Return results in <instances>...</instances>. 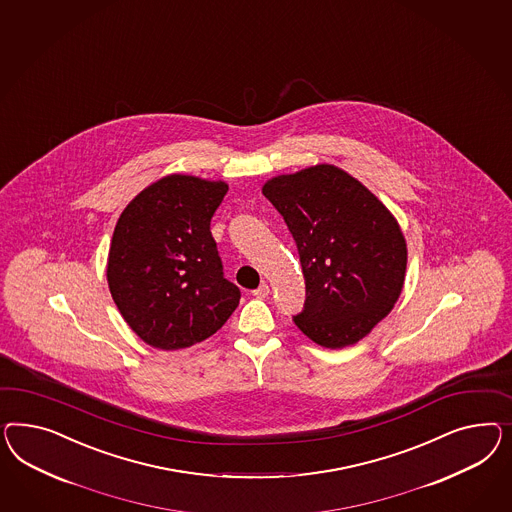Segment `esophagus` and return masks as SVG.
Listing matches in <instances>:
<instances>
[{"instance_id":"obj_1","label":"esophagus","mask_w":512,"mask_h":512,"mask_svg":"<svg viewBox=\"0 0 512 512\" xmlns=\"http://www.w3.org/2000/svg\"><path fill=\"white\" fill-rule=\"evenodd\" d=\"M252 295H254V297H258V299H265V297L269 295V286H267V284H262L260 288H256V290L252 292Z\"/></svg>"}]
</instances>
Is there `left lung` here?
Instances as JSON below:
<instances>
[{
	"label": "left lung",
	"mask_w": 512,
	"mask_h": 512,
	"mask_svg": "<svg viewBox=\"0 0 512 512\" xmlns=\"http://www.w3.org/2000/svg\"><path fill=\"white\" fill-rule=\"evenodd\" d=\"M263 196L292 234L307 301L295 325L340 350L363 340L393 310L406 280L408 245L395 215L335 164L271 177Z\"/></svg>",
	"instance_id": "8db88e82"
}]
</instances>
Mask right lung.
Returning <instances> with one entry per match:
<instances>
[{
	"label": "right lung",
	"mask_w": 512,
	"mask_h": 512,
	"mask_svg": "<svg viewBox=\"0 0 512 512\" xmlns=\"http://www.w3.org/2000/svg\"><path fill=\"white\" fill-rule=\"evenodd\" d=\"M226 192L220 179L170 174L138 192L117 219L108 288L123 320L157 350L215 335L239 305L209 230Z\"/></svg>",
	"instance_id": "1"
}]
</instances>
